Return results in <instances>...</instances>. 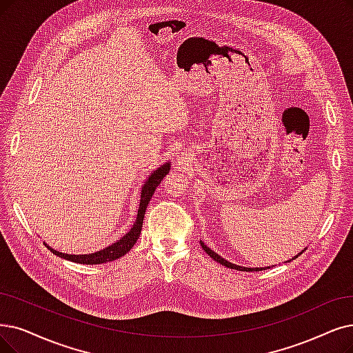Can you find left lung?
Returning <instances> with one entry per match:
<instances>
[{"mask_svg": "<svg viewBox=\"0 0 353 353\" xmlns=\"http://www.w3.org/2000/svg\"><path fill=\"white\" fill-rule=\"evenodd\" d=\"M201 246H203V249L205 250V253H208L210 258H213L216 262H219V263H221V265H224V266L230 268V270H237V271H248V272H252V271H263V270H266V268H243V266H239V265L230 263L229 261H225V259H223L220 255H217L216 252H213V250H211L210 248H207V246H205L203 242H201ZM299 255H301V253H299ZM299 255L295 256V258H299ZM295 258H294V259H295Z\"/></svg>", "mask_w": 353, "mask_h": 353, "instance_id": "1", "label": "left lung"}]
</instances>
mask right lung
<instances>
[{
	"instance_id": "1",
	"label": "right lung",
	"mask_w": 353,
	"mask_h": 353,
	"mask_svg": "<svg viewBox=\"0 0 353 353\" xmlns=\"http://www.w3.org/2000/svg\"><path fill=\"white\" fill-rule=\"evenodd\" d=\"M169 163L163 165L162 168L157 169L154 171L148 182L145 184V187L142 188V195H140V205H139V211H137V217L136 221L133 224V228L130 229V232L123 236L120 241H117L116 243H112L111 246L103 249V250H98L95 253H91V255H68V253H61V252H56L52 248L50 252H53L56 256L68 259V261H72L77 263H83V265H97V263H105V262H111V261H116L121 256H124L125 253H128L134 243L137 242V239L140 236V232H142V224H143V217H145V211L148 208V204L152 199V195L157 190V187L161 184V181L163 179V176H166V174H169Z\"/></svg>"
}]
</instances>
